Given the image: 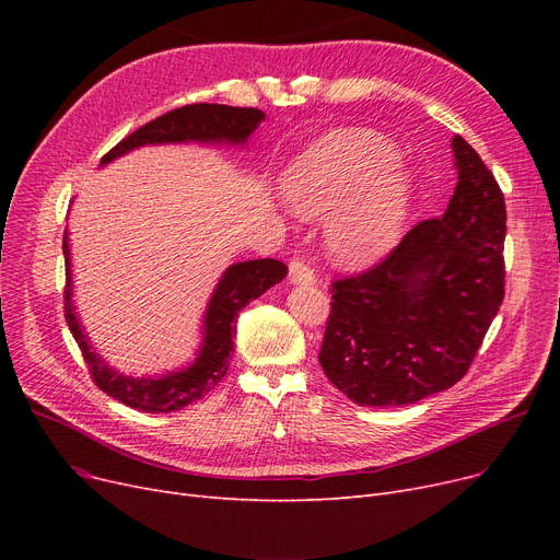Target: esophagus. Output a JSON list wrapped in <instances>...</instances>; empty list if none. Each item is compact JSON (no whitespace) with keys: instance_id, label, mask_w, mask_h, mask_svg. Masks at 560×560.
I'll list each match as a JSON object with an SVG mask.
<instances>
[{"instance_id":"1","label":"esophagus","mask_w":560,"mask_h":560,"mask_svg":"<svg viewBox=\"0 0 560 560\" xmlns=\"http://www.w3.org/2000/svg\"><path fill=\"white\" fill-rule=\"evenodd\" d=\"M290 283L313 285L315 283V272L308 268L304 260H292L290 262Z\"/></svg>"}]
</instances>
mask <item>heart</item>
<instances>
[{
    "mask_svg": "<svg viewBox=\"0 0 560 560\" xmlns=\"http://www.w3.org/2000/svg\"><path fill=\"white\" fill-rule=\"evenodd\" d=\"M281 195L300 218H325V247L340 268H365L401 238L413 179L393 142L365 129L317 138L281 176Z\"/></svg>",
    "mask_w": 560,
    "mask_h": 560,
    "instance_id": "obj_1",
    "label": "heart"
}]
</instances>
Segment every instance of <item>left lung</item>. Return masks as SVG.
<instances>
[{"label":"left lung","instance_id":"left-lung-1","mask_svg":"<svg viewBox=\"0 0 560 560\" xmlns=\"http://www.w3.org/2000/svg\"><path fill=\"white\" fill-rule=\"evenodd\" d=\"M458 184L376 268L334 283L319 365L359 406H406L452 388L504 300L506 206L492 172L452 138Z\"/></svg>","mask_w":560,"mask_h":560}]
</instances>
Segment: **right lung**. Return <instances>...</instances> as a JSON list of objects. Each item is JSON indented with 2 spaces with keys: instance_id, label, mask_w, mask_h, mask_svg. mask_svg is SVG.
Masks as SVG:
<instances>
[{
  "instance_id": "right-lung-1",
  "label": "right lung",
  "mask_w": 560,
  "mask_h": 560,
  "mask_svg": "<svg viewBox=\"0 0 560 560\" xmlns=\"http://www.w3.org/2000/svg\"><path fill=\"white\" fill-rule=\"evenodd\" d=\"M265 120V113L258 108H238L224 104H190L170 110L156 120L147 122L102 159V167L120 159L138 147L147 144H211V147H245L249 136ZM63 256H66V319L68 327L81 349V354L91 368L93 381L110 395L142 413H172L188 404H195L206 393H211L229 370L233 359V334L235 315L249 302L258 300L265 290H270L288 275V268L275 258H258L233 262L222 272L213 295L206 304L201 317V342L195 361L186 368L172 370L159 376H129L110 368L88 338L77 306L72 302V256L70 235L63 233Z\"/></svg>"
}]
</instances>
